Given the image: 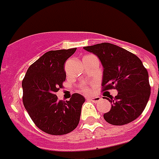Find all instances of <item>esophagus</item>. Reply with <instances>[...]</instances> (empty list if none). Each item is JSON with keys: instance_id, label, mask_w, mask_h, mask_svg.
I'll use <instances>...</instances> for the list:
<instances>
[{"instance_id": "esophagus-1", "label": "esophagus", "mask_w": 159, "mask_h": 159, "mask_svg": "<svg viewBox=\"0 0 159 159\" xmlns=\"http://www.w3.org/2000/svg\"><path fill=\"white\" fill-rule=\"evenodd\" d=\"M87 100H91L92 102H99L100 100H101V98L100 96H95V97H87L86 98Z\"/></svg>"}]
</instances>
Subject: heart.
I'll use <instances>...</instances> for the list:
<instances>
[{
  "instance_id": "1",
  "label": "heart",
  "mask_w": 159,
  "mask_h": 159,
  "mask_svg": "<svg viewBox=\"0 0 159 159\" xmlns=\"http://www.w3.org/2000/svg\"><path fill=\"white\" fill-rule=\"evenodd\" d=\"M82 92H84V93H86V92H87V91H88V89L86 88V86H83V87L82 88Z\"/></svg>"
}]
</instances>
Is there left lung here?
I'll use <instances>...</instances> for the list:
<instances>
[{
  "label": "left lung",
  "mask_w": 159,
  "mask_h": 159,
  "mask_svg": "<svg viewBox=\"0 0 159 159\" xmlns=\"http://www.w3.org/2000/svg\"><path fill=\"white\" fill-rule=\"evenodd\" d=\"M84 49L97 55L104 67L102 91H118L115 97L107 98L112 108L104 114L105 121L122 126L136 119L150 96L149 74L141 60L128 50L108 42Z\"/></svg>",
  "instance_id": "obj_1"
}]
</instances>
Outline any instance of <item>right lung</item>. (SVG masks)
<instances>
[{
	"label": "right lung",
	"mask_w": 159,
	"mask_h": 159,
	"mask_svg": "<svg viewBox=\"0 0 159 159\" xmlns=\"http://www.w3.org/2000/svg\"><path fill=\"white\" fill-rule=\"evenodd\" d=\"M77 48L50 50L34 62L23 82V103L34 124L50 135H65L79 123L85 98L74 93L68 101L59 100L56 92L66 79L64 65Z\"/></svg>",
	"instance_id": "1"
}]
</instances>
